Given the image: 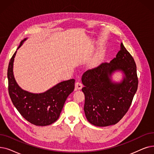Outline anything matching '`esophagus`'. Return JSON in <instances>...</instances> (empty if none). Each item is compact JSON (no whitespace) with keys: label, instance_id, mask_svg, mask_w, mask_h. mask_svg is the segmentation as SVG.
Instances as JSON below:
<instances>
[{"label":"esophagus","instance_id":"34e87169","mask_svg":"<svg viewBox=\"0 0 154 154\" xmlns=\"http://www.w3.org/2000/svg\"><path fill=\"white\" fill-rule=\"evenodd\" d=\"M82 87H83V84H82L81 82L77 81L75 82V89H76V90H77V89H81Z\"/></svg>","mask_w":154,"mask_h":154}]
</instances>
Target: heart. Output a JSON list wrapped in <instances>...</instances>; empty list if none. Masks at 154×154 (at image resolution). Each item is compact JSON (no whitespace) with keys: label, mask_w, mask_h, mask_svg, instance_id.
Segmentation results:
<instances>
[{"label":"heart","mask_w":154,"mask_h":154,"mask_svg":"<svg viewBox=\"0 0 154 154\" xmlns=\"http://www.w3.org/2000/svg\"><path fill=\"white\" fill-rule=\"evenodd\" d=\"M101 54H102V53H99V55L96 57V59H97L98 58H101Z\"/></svg>","instance_id":"b5f03b06"}]
</instances>
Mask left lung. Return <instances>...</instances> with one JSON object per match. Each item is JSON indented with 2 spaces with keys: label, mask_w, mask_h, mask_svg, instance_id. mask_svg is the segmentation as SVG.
<instances>
[{
  "label": "left lung",
  "mask_w": 154,
  "mask_h": 154,
  "mask_svg": "<svg viewBox=\"0 0 154 154\" xmlns=\"http://www.w3.org/2000/svg\"><path fill=\"white\" fill-rule=\"evenodd\" d=\"M118 69L122 70L125 77L122 83H112L109 77ZM82 81L84 110L88 122L97 126L115 125L128 111L138 88L135 62L122 43L120 50L111 62L86 71Z\"/></svg>",
  "instance_id": "obj_1"
}]
</instances>
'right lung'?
Returning a JSON list of instances; mask_svg holds the SVG:
<instances>
[{"label": "right lung", "mask_w": 154, "mask_h": 154, "mask_svg": "<svg viewBox=\"0 0 154 154\" xmlns=\"http://www.w3.org/2000/svg\"><path fill=\"white\" fill-rule=\"evenodd\" d=\"M26 38L22 40L21 46ZM16 51L12 55L8 70V91L11 101L20 114L36 126L50 125L58 119L66 98L74 90L75 80L58 84L41 94H32L23 90L17 84L13 75V62Z\"/></svg>", "instance_id": "right-lung-1"}]
</instances>
